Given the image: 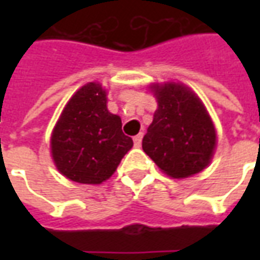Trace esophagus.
Listing matches in <instances>:
<instances>
[{"label": "esophagus", "mask_w": 260, "mask_h": 260, "mask_svg": "<svg viewBox=\"0 0 260 260\" xmlns=\"http://www.w3.org/2000/svg\"><path fill=\"white\" fill-rule=\"evenodd\" d=\"M142 138H143V134H138V135H136V136H134V145H135L136 147L141 146Z\"/></svg>", "instance_id": "34e87169"}]
</instances>
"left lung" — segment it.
<instances>
[{"mask_svg": "<svg viewBox=\"0 0 260 260\" xmlns=\"http://www.w3.org/2000/svg\"><path fill=\"white\" fill-rule=\"evenodd\" d=\"M157 110L143 136V152L173 178L206 169L216 147V129L201 99L186 86L153 85Z\"/></svg>", "mask_w": 260, "mask_h": 260, "instance_id": "8db88e82", "label": "left lung"}]
</instances>
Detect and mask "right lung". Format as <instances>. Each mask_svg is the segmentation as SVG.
Listing matches in <instances>:
<instances>
[{"instance_id": "obj_1", "label": "right lung", "mask_w": 260, "mask_h": 260, "mask_svg": "<svg viewBox=\"0 0 260 260\" xmlns=\"http://www.w3.org/2000/svg\"><path fill=\"white\" fill-rule=\"evenodd\" d=\"M132 146L121 118L107 110V93L96 82L82 86L71 97L51 135L57 169L79 184L108 180Z\"/></svg>"}]
</instances>
